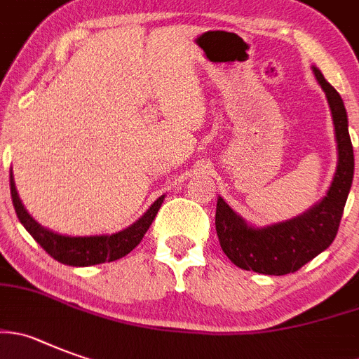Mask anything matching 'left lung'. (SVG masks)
Instances as JSON below:
<instances>
[{"label":"left lung","mask_w":359,"mask_h":359,"mask_svg":"<svg viewBox=\"0 0 359 359\" xmlns=\"http://www.w3.org/2000/svg\"><path fill=\"white\" fill-rule=\"evenodd\" d=\"M313 74L324 88L338 146V165L333 183L318 205L306 213L267 228L249 226L236 215L228 203L219 197L215 212V229L224 255L244 271L259 274L285 276L299 271L310 259L331 245L338 233L344 206L354 176V153L349 137L347 111L340 94L331 87L317 67Z\"/></svg>","instance_id":"1"}]
</instances>
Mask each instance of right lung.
Segmentation results:
<instances>
[{"label": "right lung", "instance_id": "right-lung-1", "mask_svg": "<svg viewBox=\"0 0 359 359\" xmlns=\"http://www.w3.org/2000/svg\"><path fill=\"white\" fill-rule=\"evenodd\" d=\"M10 194H12V203H14L15 213H18L19 220L26 228V231L34 236L35 242L51 258L64 263V265H72V267H88V265H97V263L115 262V259L123 258L128 252L133 251L140 244V240L144 238L147 229H149L151 222L156 217L158 210H160L163 203V197H158L156 201L149 206V210L135 224H131L130 228L123 229L119 233L94 236H65L42 228L37 220L26 212V208L22 206L21 199L18 196L12 169H10Z\"/></svg>", "mask_w": 359, "mask_h": 359}]
</instances>
